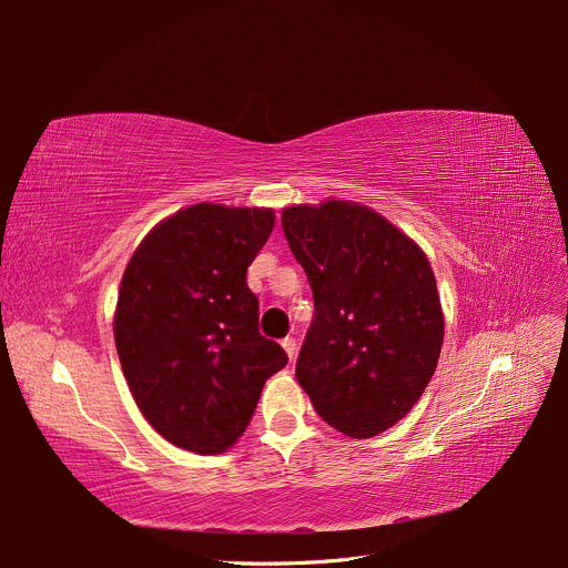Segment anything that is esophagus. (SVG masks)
Returning a JSON list of instances; mask_svg holds the SVG:
<instances>
[{
  "label": "esophagus",
  "mask_w": 568,
  "mask_h": 568,
  "mask_svg": "<svg viewBox=\"0 0 568 568\" xmlns=\"http://www.w3.org/2000/svg\"><path fill=\"white\" fill-rule=\"evenodd\" d=\"M281 345L285 348L287 357H290V359H294V355H297V341H294L292 336H285V338L281 341Z\"/></svg>",
  "instance_id": "esophagus-1"
}]
</instances>
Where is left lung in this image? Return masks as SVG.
Listing matches in <instances>:
<instances>
[{
  "label": "left lung",
  "instance_id": "1",
  "mask_svg": "<svg viewBox=\"0 0 568 568\" xmlns=\"http://www.w3.org/2000/svg\"><path fill=\"white\" fill-rule=\"evenodd\" d=\"M281 225L315 306L297 381L334 429L376 436L402 420L436 372L443 311L429 260L355 202L292 206Z\"/></svg>",
  "mask_w": 568,
  "mask_h": 568
}]
</instances>
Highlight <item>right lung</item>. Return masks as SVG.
Returning a JSON list of instances; mask_svg holds the SVG:
<instances>
[{
    "mask_svg": "<svg viewBox=\"0 0 568 568\" xmlns=\"http://www.w3.org/2000/svg\"><path fill=\"white\" fill-rule=\"evenodd\" d=\"M274 230L271 209L194 204L151 230L122 274L113 336L151 427L217 455L248 427L266 378L287 364L260 334L245 271Z\"/></svg>",
    "mask_w": 568,
    "mask_h": 568,
    "instance_id": "1",
    "label": "right lung"
}]
</instances>
